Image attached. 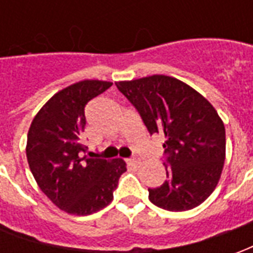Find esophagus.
I'll list each match as a JSON object with an SVG mask.
<instances>
[{"label": "esophagus", "instance_id": "obj_1", "mask_svg": "<svg viewBox=\"0 0 253 253\" xmlns=\"http://www.w3.org/2000/svg\"><path fill=\"white\" fill-rule=\"evenodd\" d=\"M127 163H128L130 165H137L138 163H139V160H138V157H135V156H134V157H131V159L127 160Z\"/></svg>", "mask_w": 253, "mask_h": 253}]
</instances>
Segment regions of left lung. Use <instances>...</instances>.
<instances>
[{
	"label": "left lung",
	"instance_id": "1",
	"mask_svg": "<svg viewBox=\"0 0 253 253\" xmlns=\"http://www.w3.org/2000/svg\"><path fill=\"white\" fill-rule=\"evenodd\" d=\"M148 131L165 137L167 180L149 199L169 211L199 206L217 187L225 161V126L217 111L180 80L154 74L115 83Z\"/></svg>",
	"mask_w": 253,
	"mask_h": 253
}]
</instances>
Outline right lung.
<instances>
[{"instance_id":"obj_1","label":"right lung","mask_w":253,"mask_h":253,"mask_svg":"<svg viewBox=\"0 0 253 253\" xmlns=\"http://www.w3.org/2000/svg\"><path fill=\"white\" fill-rule=\"evenodd\" d=\"M112 83L85 80L52 96L31 123L27 160L38 186L63 211L89 215L108 206L126 163L81 157L85 107Z\"/></svg>"}]
</instances>
